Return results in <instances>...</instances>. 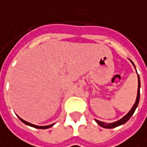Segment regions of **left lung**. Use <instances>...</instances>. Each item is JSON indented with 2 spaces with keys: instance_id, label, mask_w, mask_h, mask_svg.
I'll use <instances>...</instances> for the list:
<instances>
[{
  "instance_id": "obj_1",
  "label": "left lung",
  "mask_w": 147,
  "mask_h": 147,
  "mask_svg": "<svg viewBox=\"0 0 147 147\" xmlns=\"http://www.w3.org/2000/svg\"><path fill=\"white\" fill-rule=\"evenodd\" d=\"M131 62H132V61H131ZM132 64H133V62H132ZM133 65H134V64H133ZM140 86H141V82H140V78H139V76H138V90H137V99H136V102H135L133 107L131 108V109L129 111V113H128L127 115H125L124 117L122 118V119L118 120V121L115 122V123H104V122H100V121L96 120V122L98 123V124H99L101 127H105V128H113V127H116L123 124L126 122H127V121L129 120V118L131 117V115L134 113V112H135L137 105H138L139 99H140Z\"/></svg>"
}]
</instances>
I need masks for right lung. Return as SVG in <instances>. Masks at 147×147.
<instances>
[{
    "label": "right lung",
    "instance_id": "obj_1",
    "mask_svg": "<svg viewBox=\"0 0 147 147\" xmlns=\"http://www.w3.org/2000/svg\"><path fill=\"white\" fill-rule=\"evenodd\" d=\"M19 118L20 119V121H21V122H23L24 123H25L26 125H29V126H30V127H35V128H38V129H46V128H48V127H51L53 125V124H52V125H49V126H43V127H39V126H36V125L32 124V123H28V122H26V121L23 120L22 118H20V117H19Z\"/></svg>",
    "mask_w": 147,
    "mask_h": 147
}]
</instances>
